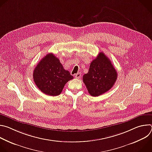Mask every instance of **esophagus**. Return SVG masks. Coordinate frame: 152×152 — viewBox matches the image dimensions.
Listing matches in <instances>:
<instances>
[{
  "instance_id": "34e87169",
  "label": "esophagus",
  "mask_w": 152,
  "mask_h": 152,
  "mask_svg": "<svg viewBox=\"0 0 152 152\" xmlns=\"http://www.w3.org/2000/svg\"><path fill=\"white\" fill-rule=\"evenodd\" d=\"M80 76H81V74H80V73H77V74H76V75H75V77L76 78H77V79L80 78Z\"/></svg>"
}]
</instances>
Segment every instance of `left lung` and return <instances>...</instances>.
<instances>
[{"instance_id": "8db88e82", "label": "left lung", "mask_w": 152, "mask_h": 152, "mask_svg": "<svg viewBox=\"0 0 152 152\" xmlns=\"http://www.w3.org/2000/svg\"><path fill=\"white\" fill-rule=\"evenodd\" d=\"M117 79V73L111 61L103 52L93 60L83 81L90 94L97 97L110 90Z\"/></svg>"}]
</instances>
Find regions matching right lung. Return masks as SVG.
<instances>
[{
  "label": "right lung",
  "instance_id": "1",
  "mask_svg": "<svg viewBox=\"0 0 152 152\" xmlns=\"http://www.w3.org/2000/svg\"><path fill=\"white\" fill-rule=\"evenodd\" d=\"M33 78L39 90L46 95H59L64 85L73 79L68 70H64L59 59L49 53L38 62L34 70Z\"/></svg>",
  "mask_w": 152,
  "mask_h": 152
}]
</instances>
